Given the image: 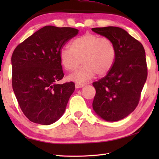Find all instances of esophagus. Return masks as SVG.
Wrapping results in <instances>:
<instances>
[{"mask_svg": "<svg viewBox=\"0 0 159 159\" xmlns=\"http://www.w3.org/2000/svg\"><path fill=\"white\" fill-rule=\"evenodd\" d=\"M84 86V83H82V82H76L75 83V87L77 88H82V87Z\"/></svg>", "mask_w": 159, "mask_h": 159, "instance_id": "34e87169", "label": "esophagus"}]
</instances>
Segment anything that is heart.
Returning <instances> with one entry per match:
<instances>
[{
  "label": "heart",
  "mask_w": 159,
  "mask_h": 159,
  "mask_svg": "<svg viewBox=\"0 0 159 159\" xmlns=\"http://www.w3.org/2000/svg\"><path fill=\"white\" fill-rule=\"evenodd\" d=\"M70 46L62 48L59 52L61 62L64 68L74 71L82 61L84 64L69 76L71 80L85 82L96 73L99 76H104L114 66L116 52L114 43L109 38L88 32L75 39Z\"/></svg>",
  "instance_id": "b5f03b06"
}]
</instances>
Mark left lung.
<instances>
[{"instance_id":"8db88e82","label":"left lung","mask_w":159,"mask_h":159,"mask_svg":"<svg viewBox=\"0 0 159 159\" xmlns=\"http://www.w3.org/2000/svg\"><path fill=\"white\" fill-rule=\"evenodd\" d=\"M92 30L111 39L116 52L111 71L93 83L96 90L93 108L104 120H121L138 106L146 81L148 67L144 48L120 27H95Z\"/></svg>"}]
</instances>
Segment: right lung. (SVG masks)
<instances>
[{
	"mask_svg": "<svg viewBox=\"0 0 159 159\" xmlns=\"http://www.w3.org/2000/svg\"><path fill=\"white\" fill-rule=\"evenodd\" d=\"M77 34L75 28L45 26L13 52V90L23 114L32 122L51 125L64 113L75 84H57L64 76L59 52Z\"/></svg>",
	"mask_w": 159,
	"mask_h": 159,
	"instance_id": "add662e5",
	"label": "right lung"
}]
</instances>
